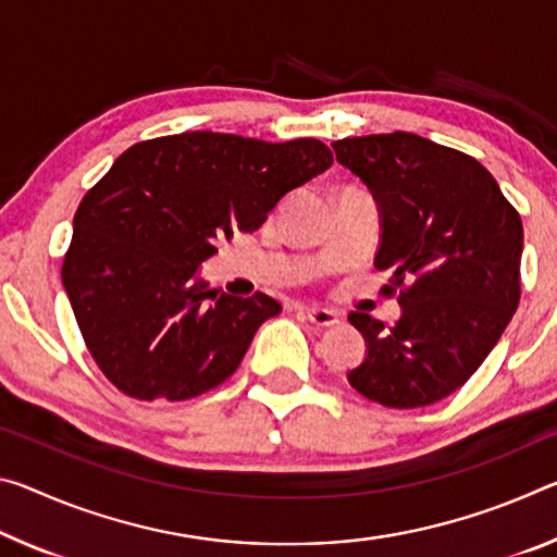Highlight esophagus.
I'll return each mask as SVG.
<instances>
[{"mask_svg":"<svg viewBox=\"0 0 557 557\" xmlns=\"http://www.w3.org/2000/svg\"><path fill=\"white\" fill-rule=\"evenodd\" d=\"M307 320H310L314 326H334L339 324V314L334 310H324V307H307L305 310Z\"/></svg>","mask_w":557,"mask_h":557,"instance_id":"esophagus-1","label":"esophagus"}]
</instances>
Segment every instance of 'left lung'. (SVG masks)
<instances>
[{"label": "left lung", "instance_id": "left-lung-1", "mask_svg": "<svg viewBox=\"0 0 557 557\" xmlns=\"http://www.w3.org/2000/svg\"><path fill=\"white\" fill-rule=\"evenodd\" d=\"M332 148L379 206L374 268L406 282L392 330L349 314L367 342L349 384L392 409L436 404L469 382L518 310L523 223L496 178L454 148L406 131Z\"/></svg>", "mask_w": 557, "mask_h": 557}]
</instances>
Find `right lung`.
<instances>
[{
    "label": "right lung",
    "mask_w": 557,
    "mask_h": 557,
    "mask_svg": "<svg viewBox=\"0 0 557 557\" xmlns=\"http://www.w3.org/2000/svg\"><path fill=\"white\" fill-rule=\"evenodd\" d=\"M330 165L317 138L268 144L213 131L121 153L78 206L61 268L109 382L144 401H183L223 384L282 305L210 289L200 264L218 237L258 231L289 190Z\"/></svg>",
    "instance_id": "obj_1"
}]
</instances>
